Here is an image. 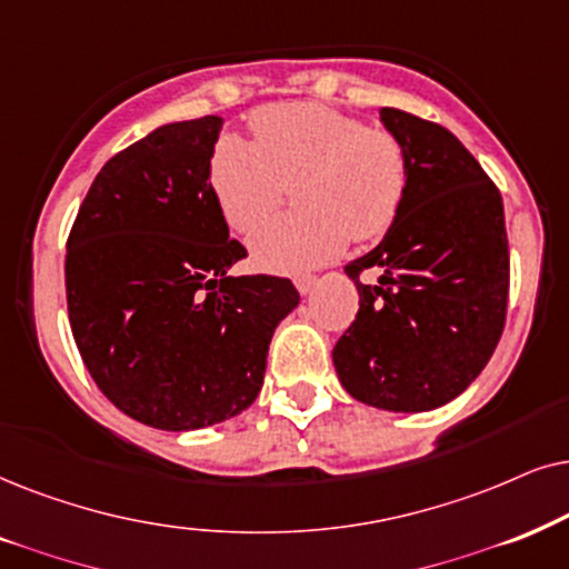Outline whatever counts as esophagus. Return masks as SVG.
I'll return each mask as SVG.
<instances>
[{"mask_svg": "<svg viewBox=\"0 0 569 569\" xmlns=\"http://www.w3.org/2000/svg\"><path fill=\"white\" fill-rule=\"evenodd\" d=\"M315 283H317L315 276H299V278H297V289H299V293H309V291L315 289Z\"/></svg>", "mask_w": 569, "mask_h": 569, "instance_id": "34e87169", "label": "esophagus"}]
</instances>
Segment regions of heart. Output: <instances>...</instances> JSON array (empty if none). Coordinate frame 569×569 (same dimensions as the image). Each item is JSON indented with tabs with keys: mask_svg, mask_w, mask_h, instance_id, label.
<instances>
[{
	"mask_svg": "<svg viewBox=\"0 0 569 569\" xmlns=\"http://www.w3.org/2000/svg\"><path fill=\"white\" fill-rule=\"evenodd\" d=\"M257 142L223 140L210 161L218 208L249 233L297 183L300 213L257 231L249 247L268 270L301 272L346 239H380L408 192V150L388 127L322 103H270L252 113Z\"/></svg>",
	"mask_w": 569,
	"mask_h": 569,
	"instance_id": "heart-1",
	"label": "heart"
}]
</instances>
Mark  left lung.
<instances>
[{
    "label": "left lung",
    "mask_w": 569,
    "mask_h": 569,
    "mask_svg": "<svg viewBox=\"0 0 569 569\" xmlns=\"http://www.w3.org/2000/svg\"><path fill=\"white\" fill-rule=\"evenodd\" d=\"M382 121L408 150V192L372 252L348 262L356 320L332 348L340 385L385 411H431L495 353L510 293L502 194L450 130L400 109ZM372 269L375 287L360 283Z\"/></svg>",
    "instance_id": "obj_1"
}]
</instances>
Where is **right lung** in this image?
Masks as SVG:
<instances>
[{"instance_id": "obj_1", "label": "right lung", "mask_w": 569, "mask_h": 569, "mask_svg": "<svg viewBox=\"0 0 569 569\" xmlns=\"http://www.w3.org/2000/svg\"><path fill=\"white\" fill-rule=\"evenodd\" d=\"M218 132V117L173 121L109 158L67 239V312L90 377L166 431L252 406L272 330L299 305L289 278L229 276L247 249L210 184Z\"/></svg>"}]
</instances>
